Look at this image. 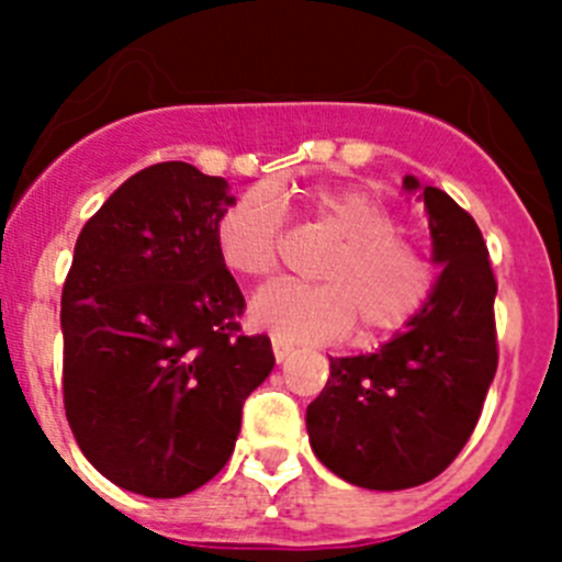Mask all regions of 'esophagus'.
<instances>
[{
    "mask_svg": "<svg viewBox=\"0 0 562 562\" xmlns=\"http://www.w3.org/2000/svg\"><path fill=\"white\" fill-rule=\"evenodd\" d=\"M271 350H274L277 364H285V361L291 359V353H293V345L282 342V339H271Z\"/></svg>",
    "mask_w": 562,
    "mask_h": 562,
    "instance_id": "esophagus-1",
    "label": "esophagus"
}]
</instances>
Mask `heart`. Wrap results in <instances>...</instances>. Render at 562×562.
<instances>
[{"instance_id": "heart-1", "label": "heart", "mask_w": 562, "mask_h": 562, "mask_svg": "<svg viewBox=\"0 0 562 562\" xmlns=\"http://www.w3.org/2000/svg\"><path fill=\"white\" fill-rule=\"evenodd\" d=\"M307 209L339 239L317 269L323 285H277L258 293L249 317L258 328L293 342H331L353 328L386 337L413 321L435 291L432 263L400 239L383 203L361 190H315ZM285 217L269 190H247L220 217L214 239L225 269L247 280H271L280 266Z\"/></svg>"}]
</instances>
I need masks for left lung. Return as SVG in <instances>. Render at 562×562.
Masks as SVG:
<instances>
[{
	"instance_id": "8db88e82",
	"label": "left lung",
	"mask_w": 562,
	"mask_h": 562,
	"mask_svg": "<svg viewBox=\"0 0 562 562\" xmlns=\"http://www.w3.org/2000/svg\"><path fill=\"white\" fill-rule=\"evenodd\" d=\"M424 201L440 266L435 291L375 353L328 359L307 407L315 457L348 484L394 492L427 484L473 435L497 370L490 252L475 220L438 187L405 176Z\"/></svg>"
}]
</instances>
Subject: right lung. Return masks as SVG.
Returning a JSON list of instances; mask_svg holds the SVG:
<instances>
[{
    "instance_id": "add662e5",
    "label": "right lung",
    "mask_w": 562,
    "mask_h": 562,
    "mask_svg": "<svg viewBox=\"0 0 562 562\" xmlns=\"http://www.w3.org/2000/svg\"><path fill=\"white\" fill-rule=\"evenodd\" d=\"M228 181L190 162L130 176L83 225L61 291V389L83 457L122 490L181 497L234 454L241 405L274 370L220 260Z\"/></svg>"
}]
</instances>
